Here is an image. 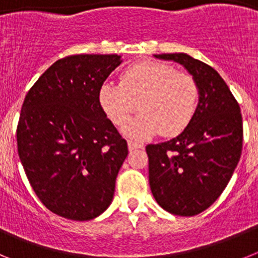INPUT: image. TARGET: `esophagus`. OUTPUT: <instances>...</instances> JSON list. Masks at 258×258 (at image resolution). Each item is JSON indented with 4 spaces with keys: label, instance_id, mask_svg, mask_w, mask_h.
<instances>
[{
    "label": "esophagus",
    "instance_id": "obj_1",
    "mask_svg": "<svg viewBox=\"0 0 258 258\" xmlns=\"http://www.w3.org/2000/svg\"><path fill=\"white\" fill-rule=\"evenodd\" d=\"M127 147H129V151H134V150H137V149H142L143 143L138 142V141L129 140L127 141Z\"/></svg>",
    "mask_w": 258,
    "mask_h": 258
}]
</instances>
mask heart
I'll return each mask as SVG.
<instances>
[{"label": "heart", "instance_id": "1", "mask_svg": "<svg viewBox=\"0 0 258 258\" xmlns=\"http://www.w3.org/2000/svg\"><path fill=\"white\" fill-rule=\"evenodd\" d=\"M99 103L107 117L120 127L137 108L142 111L125 127L129 136L143 138L160 132L173 137L187 127L197 112L199 86L191 75L177 72L172 66L140 61L122 72L120 84L102 85Z\"/></svg>", "mask_w": 258, "mask_h": 258}]
</instances>
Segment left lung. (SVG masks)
I'll return each mask as SVG.
<instances>
[{
	"label": "left lung",
	"instance_id": "8db88e82",
	"mask_svg": "<svg viewBox=\"0 0 258 258\" xmlns=\"http://www.w3.org/2000/svg\"><path fill=\"white\" fill-rule=\"evenodd\" d=\"M183 66L199 86V104L173 140L146 146L150 187L161 208L191 217L220 198L239 163L243 121L239 103L216 70L187 54H160Z\"/></svg>",
	"mask_w": 258,
	"mask_h": 258
}]
</instances>
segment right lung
I'll use <instances>...</instances> for the list:
<instances>
[{
    "mask_svg": "<svg viewBox=\"0 0 258 258\" xmlns=\"http://www.w3.org/2000/svg\"><path fill=\"white\" fill-rule=\"evenodd\" d=\"M120 55L79 54L56 60L27 93L17 126L18 154L41 203L89 221L112 202L127 143L99 103Z\"/></svg>",
    "mask_w": 258,
    "mask_h": 258,
    "instance_id": "obj_1",
    "label": "right lung"
}]
</instances>
